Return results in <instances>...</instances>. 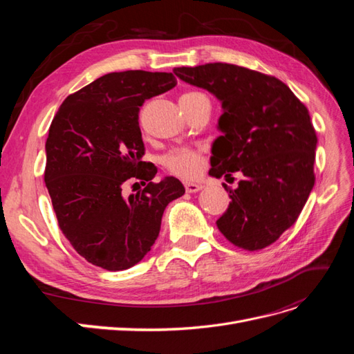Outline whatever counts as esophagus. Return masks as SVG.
<instances>
[{"label":"esophagus","mask_w":354,"mask_h":354,"mask_svg":"<svg viewBox=\"0 0 354 354\" xmlns=\"http://www.w3.org/2000/svg\"><path fill=\"white\" fill-rule=\"evenodd\" d=\"M185 187H186L187 194H196V192L203 189L202 185H199V183H190V181H189V183H185Z\"/></svg>","instance_id":"1"}]
</instances>
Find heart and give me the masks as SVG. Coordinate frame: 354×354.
I'll return each instance as SVG.
<instances>
[{
	"mask_svg": "<svg viewBox=\"0 0 354 354\" xmlns=\"http://www.w3.org/2000/svg\"><path fill=\"white\" fill-rule=\"evenodd\" d=\"M201 95L203 94L198 91H190L181 95L180 99H194L201 97ZM162 162L171 174L183 178H196L201 176L203 167H205V156H203L199 149L177 147L164 156Z\"/></svg>",
	"mask_w": 354,
	"mask_h": 354,
	"instance_id": "heart-1",
	"label": "heart"
}]
</instances>
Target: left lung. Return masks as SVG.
I'll list each match as a JSON object with an SVG mask.
<instances>
[{
    "mask_svg": "<svg viewBox=\"0 0 354 354\" xmlns=\"http://www.w3.org/2000/svg\"><path fill=\"white\" fill-rule=\"evenodd\" d=\"M174 73L223 104L209 176L242 180L234 190L223 185L232 202L218 230L242 250L266 248L297 221L315 186L317 137L307 108L281 80L248 68L207 63Z\"/></svg>",
    "mask_w": 354,
    "mask_h": 354,
    "instance_id": "obj_1",
    "label": "left lung"
}]
</instances>
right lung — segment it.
I'll return each mask as SVG.
<instances>
[{"instance_id": "right-lung-1", "label": "right lung", "mask_w": 354, "mask_h": 354, "mask_svg": "<svg viewBox=\"0 0 354 354\" xmlns=\"http://www.w3.org/2000/svg\"><path fill=\"white\" fill-rule=\"evenodd\" d=\"M173 73L112 72L65 99L46 142L44 181L59 227L81 257L102 269H130L151 251L162 214L185 195L174 177L159 183L145 162L138 112L145 100L174 88ZM145 189L125 198L127 180Z\"/></svg>"}]
</instances>
